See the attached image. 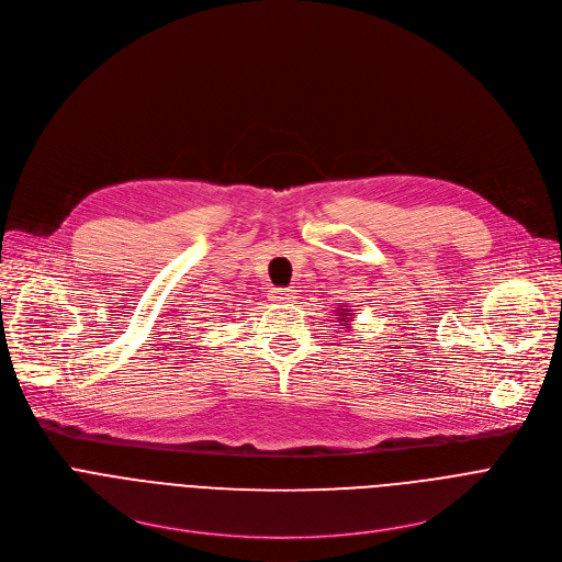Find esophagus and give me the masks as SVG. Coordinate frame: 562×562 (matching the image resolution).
<instances>
[{
	"label": "esophagus",
	"mask_w": 562,
	"mask_h": 562,
	"mask_svg": "<svg viewBox=\"0 0 562 562\" xmlns=\"http://www.w3.org/2000/svg\"><path fill=\"white\" fill-rule=\"evenodd\" d=\"M271 297L278 302H293L297 297V289L295 286H276L271 291Z\"/></svg>",
	"instance_id": "1"
}]
</instances>
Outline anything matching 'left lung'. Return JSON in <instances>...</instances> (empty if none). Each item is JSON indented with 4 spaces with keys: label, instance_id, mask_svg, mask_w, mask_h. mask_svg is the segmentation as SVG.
Masks as SVG:
<instances>
[{
    "label": "left lung",
    "instance_id": "1",
    "mask_svg": "<svg viewBox=\"0 0 562 562\" xmlns=\"http://www.w3.org/2000/svg\"><path fill=\"white\" fill-rule=\"evenodd\" d=\"M340 327H347L349 325V317H347V308H340Z\"/></svg>",
    "mask_w": 562,
    "mask_h": 562
}]
</instances>
